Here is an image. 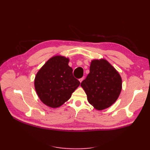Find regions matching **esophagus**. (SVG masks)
<instances>
[{"label": "esophagus", "instance_id": "1", "mask_svg": "<svg viewBox=\"0 0 150 150\" xmlns=\"http://www.w3.org/2000/svg\"><path fill=\"white\" fill-rule=\"evenodd\" d=\"M83 79H84V77H83V78H80V79H79V82H80V83H81V82H82V81H83Z\"/></svg>", "mask_w": 150, "mask_h": 150}]
</instances>
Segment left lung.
Segmentation results:
<instances>
[{"instance_id":"1","label":"left lung","mask_w":150,"mask_h":150,"mask_svg":"<svg viewBox=\"0 0 150 150\" xmlns=\"http://www.w3.org/2000/svg\"><path fill=\"white\" fill-rule=\"evenodd\" d=\"M88 102L98 110L111 106L118 98L122 79L114 67L105 59L91 62L89 73L81 84Z\"/></svg>"}]
</instances>
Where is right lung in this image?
<instances>
[{"label":"right lung","mask_w":150,"mask_h":150,"mask_svg":"<svg viewBox=\"0 0 150 150\" xmlns=\"http://www.w3.org/2000/svg\"><path fill=\"white\" fill-rule=\"evenodd\" d=\"M69 61V59L64 56H54L35 76V91L40 101L49 107L56 108L62 105L80 84L72 75Z\"/></svg>","instance_id":"obj_1"}]
</instances>
